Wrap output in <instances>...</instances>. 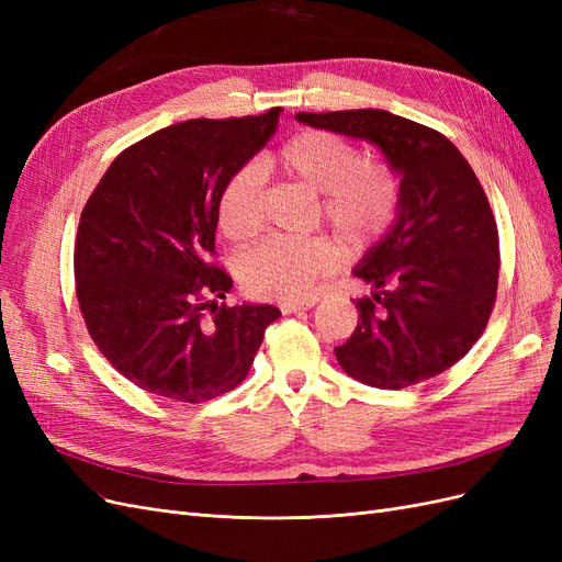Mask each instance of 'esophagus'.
<instances>
[{"label": "esophagus", "instance_id": "34e87169", "mask_svg": "<svg viewBox=\"0 0 562 562\" xmlns=\"http://www.w3.org/2000/svg\"><path fill=\"white\" fill-rule=\"evenodd\" d=\"M316 300H302V302H281V312L283 314H297L304 310H312Z\"/></svg>", "mask_w": 562, "mask_h": 562}]
</instances>
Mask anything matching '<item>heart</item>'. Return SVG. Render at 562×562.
Wrapping results in <instances>:
<instances>
[{"label": "heart", "mask_w": 562, "mask_h": 562, "mask_svg": "<svg viewBox=\"0 0 562 562\" xmlns=\"http://www.w3.org/2000/svg\"><path fill=\"white\" fill-rule=\"evenodd\" d=\"M285 178L300 180L321 194V211L339 239L363 248L391 227L398 211L396 176L382 164L366 161L361 149L330 131H302L285 140L277 155L262 159ZM246 164L225 180L217 194V225L232 241H248L265 225V173ZM337 265L328 239H265L239 260L246 291L255 297L293 302Z\"/></svg>", "instance_id": "b5f03b06"}]
</instances>
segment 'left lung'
I'll list each match as a JSON object with an SVG mask.
<instances>
[{
  "label": "left lung",
  "mask_w": 562,
  "mask_h": 562,
  "mask_svg": "<svg viewBox=\"0 0 562 562\" xmlns=\"http://www.w3.org/2000/svg\"><path fill=\"white\" fill-rule=\"evenodd\" d=\"M302 124L378 145L401 176L394 227L353 274L384 291L356 302L359 326L337 363L378 389L452 368L495 307L499 234L483 184L443 133L384 110L300 112Z\"/></svg>",
  "instance_id": "1"
}]
</instances>
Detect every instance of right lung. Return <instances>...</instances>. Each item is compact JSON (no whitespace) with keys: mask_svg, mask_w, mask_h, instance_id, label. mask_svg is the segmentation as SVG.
Listing matches in <instances>:
<instances>
[{"mask_svg":"<svg viewBox=\"0 0 562 562\" xmlns=\"http://www.w3.org/2000/svg\"><path fill=\"white\" fill-rule=\"evenodd\" d=\"M281 108L190 119L119 155L79 217L77 300L100 353L149 394L201 403L239 386L271 304H217L232 277L215 255L217 194L274 135Z\"/></svg>","mask_w":562,"mask_h":562,"instance_id":"add662e5","label":"right lung"}]
</instances>
